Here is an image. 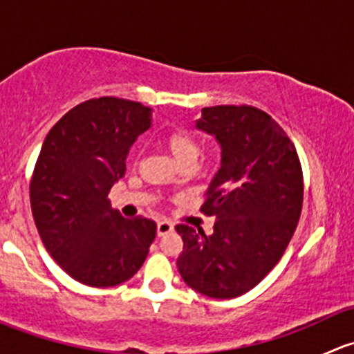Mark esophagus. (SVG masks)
<instances>
[{
    "label": "esophagus",
    "instance_id": "1",
    "mask_svg": "<svg viewBox=\"0 0 354 354\" xmlns=\"http://www.w3.org/2000/svg\"><path fill=\"white\" fill-rule=\"evenodd\" d=\"M173 231V224L167 223V221H159L157 223V236H166Z\"/></svg>",
    "mask_w": 354,
    "mask_h": 354
}]
</instances>
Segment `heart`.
<instances>
[{
	"instance_id": "b5f03b06",
	"label": "heart",
	"mask_w": 354,
	"mask_h": 354,
	"mask_svg": "<svg viewBox=\"0 0 354 354\" xmlns=\"http://www.w3.org/2000/svg\"><path fill=\"white\" fill-rule=\"evenodd\" d=\"M164 145H166L167 152L173 156L178 166H185L190 164L194 166L197 162L200 156V144L194 133H190L185 128H173L164 135Z\"/></svg>"
}]
</instances>
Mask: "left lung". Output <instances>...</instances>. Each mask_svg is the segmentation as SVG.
<instances>
[{
  "instance_id": "1",
  "label": "left lung",
  "mask_w": 354,
  "mask_h": 354,
  "mask_svg": "<svg viewBox=\"0 0 354 354\" xmlns=\"http://www.w3.org/2000/svg\"><path fill=\"white\" fill-rule=\"evenodd\" d=\"M197 128L223 147L221 169L200 212L216 217L214 233L178 224L185 283L217 299L253 289L276 267L298 226L303 171L295 144L270 114L253 106L203 108Z\"/></svg>"
}]
</instances>
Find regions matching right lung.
Here are the masks:
<instances>
[{"label":"right lung","instance_id":"obj_1","mask_svg":"<svg viewBox=\"0 0 354 354\" xmlns=\"http://www.w3.org/2000/svg\"><path fill=\"white\" fill-rule=\"evenodd\" d=\"M151 127V109L120 97L88 99L49 130L30 180L35 227L70 277L92 288L124 283L145 262L156 223L127 219L108 194L124 176L130 145Z\"/></svg>","mask_w":354,"mask_h":354}]
</instances>
